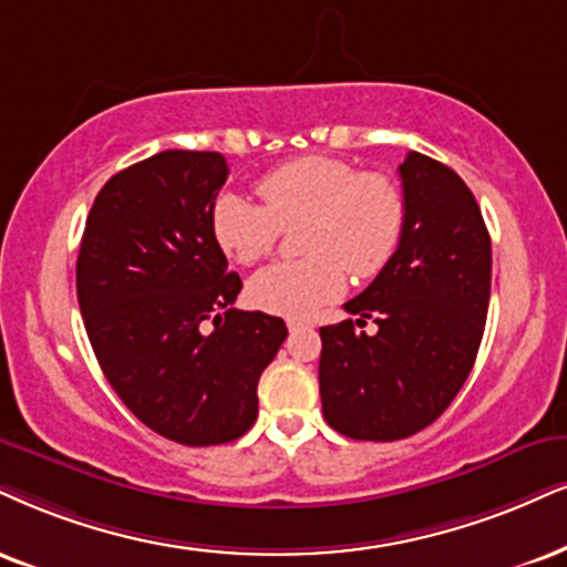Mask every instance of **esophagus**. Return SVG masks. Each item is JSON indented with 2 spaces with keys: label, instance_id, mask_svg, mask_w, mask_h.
I'll return each mask as SVG.
<instances>
[{
  "label": "esophagus",
  "instance_id": "34e87169",
  "mask_svg": "<svg viewBox=\"0 0 567 567\" xmlns=\"http://www.w3.org/2000/svg\"><path fill=\"white\" fill-rule=\"evenodd\" d=\"M302 328H310V323H307V320H297V318L289 320V331H302Z\"/></svg>",
  "mask_w": 567,
  "mask_h": 567
}]
</instances>
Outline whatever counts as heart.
Masks as SVG:
<instances>
[{
  "label": "heart",
  "instance_id": "heart-1",
  "mask_svg": "<svg viewBox=\"0 0 567 567\" xmlns=\"http://www.w3.org/2000/svg\"><path fill=\"white\" fill-rule=\"evenodd\" d=\"M262 205L241 194H220L213 234L236 262L268 257L281 228H295L305 257L276 262L249 278V299L265 312L310 318L333 302L347 272L370 278L383 270L400 244L404 197L383 173H358L344 159L299 157L257 181Z\"/></svg>",
  "mask_w": 567,
  "mask_h": 567
}]
</instances>
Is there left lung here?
<instances>
[{"label": "left lung", "mask_w": 567, "mask_h": 567, "mask_svg": "<svg viewBox=\"0 0 567 567\" xmlns=\"http://www.w3.org/2000/svg\"><path fill=\"white\" fill-rule=\"evenodd\" d=\"M404 226L391 260L320 328V402L333 431L396 442L436 421L463 389L484 337L492 239L465 181L410 152L400 165ZM373 319V334L358 332Z\"/></svg>", "instance_id": "8db88e82"}]
</instances>
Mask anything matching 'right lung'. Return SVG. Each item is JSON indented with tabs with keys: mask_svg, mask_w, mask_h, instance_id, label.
I'll use <instances>...</instances> for the list:
<instances>
[{
	"mask_svg": "<svg viewBox=\"0 0 567 567\" xmlns=\"http://www.w3.org/2000/svg\"><path fill=\"white\" fill-rule=\"evenodd\" d=\"M220 152L167 150L115 173L83 228L75 291L102 373L144 425L186 446L257 421V383L286 323L236 310L239 272L213 234Z\"/></svg>",
	"mask_w": 567,
	"mask_h": 567,
	"instance_id": "add662e5",
	"label": "right lung"
}]
</instances>
